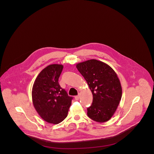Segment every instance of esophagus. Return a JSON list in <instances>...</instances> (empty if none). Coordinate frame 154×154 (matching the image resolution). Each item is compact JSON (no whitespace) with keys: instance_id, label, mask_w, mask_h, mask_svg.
<instances>
[{"instance_id":"34e87169","label":"esophagus","mask_w":154,"mask_h":154,"mask_svg":"<svg viewBox=\"0 0 154 154\" xmlns=\"http://www.w3.org/2000/svg\"><path fill=\"white\" fill-rule=\"evenodd\" d=\"M74 98H75V100H78L79 99V98H80V96H75L74 97Z\"/></svg>"}]
</instances>
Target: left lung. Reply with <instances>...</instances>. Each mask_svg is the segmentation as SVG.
<instances>
[{
    "label": "left lung",
    "mask_w": 154,
    "mask_h": 154,
    "mask_svg": "<svg viewBox=\"0 0 154 154\" xmlns=\"http://www.w3.org/2000/svg\"><path fill=\"white\" fill-rule=\"evenodd\" d=\"M93 95L87 115L92 120L104 122L112 117L122 97V87L115 71L107 64L90 59L77 64Z\"/></svg>",
    "instance_id": "8db88e82"
}]
</instances>
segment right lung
Returning <instances> with one entry per match:
<instances>
[{
    "instance_id": "right-lung-1",
    "label": "right lung",
    "mask_w": 154,
    "mask_h": 154,
    "mask_svg": "<svg viewBox=\"0 0 154 154\" xmlns=\"http://www.w3.org/2000/svg\"><path fill=\"white\" fill-rule=\"evenodd\" d=\"M63 66L52 64L45 67L34 82L32 102L38 115L45 121L53 124L66 118L73 97L60 87L58 79Z\"/></svg>"
}]
</instances>
